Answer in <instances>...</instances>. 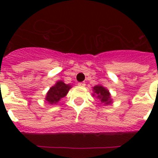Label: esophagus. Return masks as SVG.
<instances>
[{
	"label": "esophagus",
	"mask_w": 158,
	"mask_h": 158,
	"mask_svg": "<svg viewBox=\"0 0 158 158\" xmlns=\"http://www.w3.org/2000/svg\"><path fill=\"white\" fill-rule=\"evenodd\" d=\"M78 85L81 86V87H85V82H79V83H78Z\"/></svg>",
	"instance_id": "34e87169"
}]
</instances>
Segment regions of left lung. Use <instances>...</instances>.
Instances as JSON below:
<instances>
[{
    "mask_svg": "<svg viewBox=\"0 0 158 158\" xmlns=\"http://www.w3.org/2000/svg\"><path fill=\"white\" fill-rule=\"evenodd\" d=\"M94 93L97 94V98L100 100L102 103L105 104H109L111 102L110 100V94L107 89L101 85H96L93 88Z\"/></svg>",
    "mask_w": 158,
    "mask_h": 158,
    "instance_id": "8db88e82",
    "label": "left lung"
}]
</instances>
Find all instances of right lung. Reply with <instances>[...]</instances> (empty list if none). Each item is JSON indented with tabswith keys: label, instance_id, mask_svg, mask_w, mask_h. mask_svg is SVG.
I'll use <instances>...</instances> for the list:
<instances>
[{
	"label": "right lung",
	"instance_id": "1",
	"mask_svg": "<svg viewBox=\"0 0 158 158\" xmlns=\"http://www.w3.org/2000/svg\"><path fill=\"white\" fill-rule=\"evenodd\" d=\"M70 89V86L69 85H65L64 82L58 81L56 85L51 87L47 93L46 100L48 101L49 104H56L64 96H66L68 91Z\"/></svg>",
	"mask_w": 158,
	"mask_h": 158
}]
</instances>
